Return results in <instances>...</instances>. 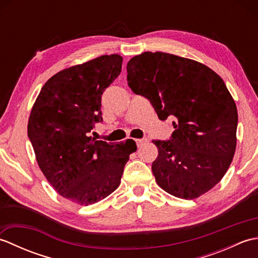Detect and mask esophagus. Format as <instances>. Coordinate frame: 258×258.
<instances>
[{
	"mask_svg": "<svg viewBox=\"0 0 258 258\" xmlns=\"http://www.w3.org/2000/svg\"><path fill=\"white\" fill-rule=\"evenodd\" d=\"M135 142H136V145H138V147H141L142 145L146 143L147 140L146 139H138Z\"/></svg>",
	"mask_w": 258,
	"mask_h": 258,
	"instance_id": "1",
	"label": "esophagus"
}]
</instances>
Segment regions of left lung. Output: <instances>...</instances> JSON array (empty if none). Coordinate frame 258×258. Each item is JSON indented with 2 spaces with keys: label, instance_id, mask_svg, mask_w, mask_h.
<instances>
[{
  "label": "left lung",
  "instance_id": "8db88e82",
  "mask_svg": "<svg viewBox=\"0 0 258 258\" xmlns=\"http://www.w3.org/2000/svg\"><path fill=\"white\" fill-rule=\"evenodd\" d=\"M135 94L150 100L158 118L174 116L169 141H153L152 164L162 189L194 200L227 172L236 150L237 108L224 81L206 65L164 52H144L127 63Z\"/></svg>",
  "mask_w": 258,
  "mask_h": 258
}]
</instances>
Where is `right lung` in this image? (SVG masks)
I'll return each instance as SVG.
<instances>
[{
    "label": "right lung",
    "instance_id": "1",
    "mask_svg": "<svg viewBox=\"0 0 258 258\" xmlns=\"http://www.w3.org/2000/svg\"><path fill=\"white\" fill-rule=\"evenodd\" d=\"M118 54L102 55L53 75L27 123L36 162L57 193L80 205L105 199L120 184L135 142L114 144L90 136L102 122L101 98L122 70Z\"/></svg>",
    "mask_w": 258,
    "mask_h": 258
}]
</instances>
